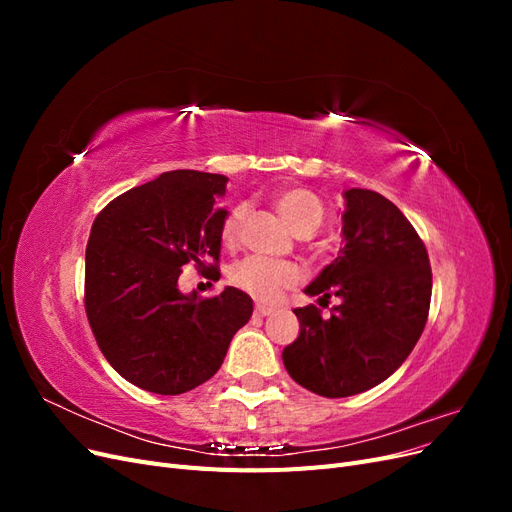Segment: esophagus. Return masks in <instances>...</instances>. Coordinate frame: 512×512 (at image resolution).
Returning <instances> with one entry per match:
<instances>
[{"mask_svg":"<svg viewBox=\"0 0 512 512\" xmlns=\"http://www.w3.org/2000/svg\"><path fill=\"white\" fill-rule=\"evenodd\" d=\"M254 312H256V316H260V318H265V316H271V314L275 312V309H273V307H267V305H256V309H254Z\"/></svg>","mask_w":512,"mask_h":512,"instance_id":"34e87169","label":"esophagus"}]
</instances>
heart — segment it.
I'll list each match as a JSON object with an SVG mask.
<instances>
[{"label":"heart","mask_w":512,"mask_h":512,"mask_svg":"<svg viewBox=\"0 0 512 512\" xmlns=\"http://www.w3.org/2000/svg\"><path fill=\"white\" fill-rule=\"evenodd\" d=\"M275 209L282 215L286 226L301 235V232H312L322 224L324 207L322 200L305 188H288L275 196ZM243 207H235L222 224V243L226 247H235L239 241V232L243 224ZM230 280L239 290L250 294L252 299L260 303H277L284 292L294 288L301 280L299 269L292 262L284 260H271L262 256H247L237 262L230 271Z\"/></svg>","instance_id":"b5f03b06"}]
</instances>
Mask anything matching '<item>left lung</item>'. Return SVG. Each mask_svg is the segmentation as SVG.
Wrapping results in <instances>:
<instances>
[{
    "instance_id": "8db88e82",
    "label": "left lung",
    "mask_w": 512,
    "mask_h": 512,
    "mask_svg": "<svg viewBox=\"0 0 512 512\" xmlns=\"http://www.w3.org/2000/svg\"><path fill=\"white\" fill-rule=\"evenodd\" d=\"M344 247L305 288L318 301L339 299L331 318L316 305L297 307L299 337L284 348L290 378L322 397L374 389L408 359L431 301L425 243L389 198L344 192Z\"/></svg>"
}]
</instances>
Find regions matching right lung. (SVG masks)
<instances>
[{"label":"right lung","mask_w":512,"mask_h":512,"mask_svg":"<svg viewBox=\"0 0 512 512\" xmlns=\"http://www.w3.org/2000/svg\"><path fill=\"white\" fill-rule=\"evenodd\" d=\"M226 183L224 175L170 170L111 200L91 226L89 327L106 361L138 389L181 395L207 382L254 312L250 294L239 288L200 299L177 286L188 262L218 265L228 211L215 200Z\"/></svg>","instance_id":"1"}]
</instances>
